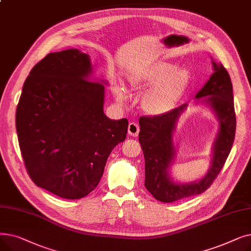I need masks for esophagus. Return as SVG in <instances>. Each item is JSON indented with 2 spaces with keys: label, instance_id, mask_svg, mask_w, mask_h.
<instances>
[{
  "label": "esophagus",
  "instance_id": "obj_1",
  "mask_svg": "<svg viewBox=\"0 0 251 251\" xmlns=\"http://www.w3.org/2000/svg\"><path fill=\"white\" fill-rule=\"evenodd\" d=\"M139 133V127L136 123L131 122L128 125V134L131 136H137Z\"/></svg>",
  "mask_w": 251,
  "mask_h": 251
}]
</instances>
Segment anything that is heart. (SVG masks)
<instances>
[{
    "label": "heart",
    "mask_w": 251,
    "mask_h": 251,
    "mask_svg": "<svg viewBox=\"0 0 251 251\" xmlns=\"http://www.w3.org/2000/svg\"><path fill=\"white\" fill-rule=\"evenodd\" d=\"M190 80V73L186 69H177L170 62H155L136 70L130 76L131 86L137 90H148L143 97V109L152 115L167 113L185 90ZM117 98L124 100L127 91L123 85L115 88Z\"/></svg>",
    "instance_id": "b5f03b06"
}]
</instances>
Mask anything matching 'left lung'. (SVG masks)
<instances>
[{
    "mask_svg": "<svg viewBox=\"0 0 251 251\" xmlns=\"http://www.w3.org/2000/svg\"><path fill=\"white\" fill-rule=\"evenodd\" d=\"M213 66L215 72L195 96L196 99L204 98L203 101L214 110L220 121V130L213 148L212 166L201 180L179 184L171 180L168 172L175 155V125L187 104L184 103L163 115L139 118L138 139L146 161L144 186L155 200L162 202L170 203L204 192L221 172L231 151L236 131L232 82L228 71L222 64L213 61Z\"/></svg>",
    "mask_w": 251,
    "mask_h": 251,
    "instance_id": "obj_1",
    "label": "left lung"
}]
</instances>
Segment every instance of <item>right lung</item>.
Returning <instances> with one entry per match:
<instances>
[{
    "instance_id": "1",
    "label": "right lung",
    "mask_w": 251,
    "mask_h": 251,
    "mask_svg": "<svg viewBox=\"0 0 251 251\" xmlns=\"http://www.w3.org/2000/svg\"><path fill=\"white\" fill-rule=\"evenodd\" d=\"M89 56L76 49L50 52L31 69L16 110L26 171L36 186L66 200L95 190L128 120L103 114L104 87L88 80Z\"/></svg>"
}]
</instances>
